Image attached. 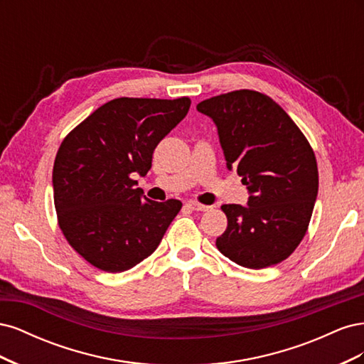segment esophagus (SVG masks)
Wrapping results in <instances>:
<instances>
[{"instance_id":"1","label":"esophagus","mask_w":364,"mask_h":364,"mask_svg":"<svg viewBox=\"0 0 364 364\" xmlns=\"http://www.w3.org/2000/svg\"><path fill=\"white\" fill-rule=\"evenodd\" d=\"M186 206H188L190 209H193V211H209V209H211V206L202 205L199 202H188V203H186Z\"/></svg>"}]
</instances>
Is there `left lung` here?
<instances>
[{
    "instance_id": "1",
    "label": "left lung",
    "mask_w": 364,
    "mask_h": 364,
    "mask_svg": "<svg viewBox=\"0 0 364 364\" xmlns=\"http://www.w3.org/2000/svg\"><path fill=\"white\" fill-rule=\"evenodd\" d=\"M218 130L226 167L237 170L249 205H223L228 228L217 249L240 266L264 269L289 258L310 225L318 190L314 151L266 94L238 90L197 105Z\"/></svg>"
}]
</instances>
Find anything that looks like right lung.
<instances>
[{
    "mask_svg": "<svg viewBox=\"0 0 364 364\" xmlns=\"http://www.w3.org/2000/svg\"><path fill=\"white\" fill-rule=\"evenodd\" d=\"M188 97H121L63 138L53 167L54 208L68 245L94 267L119 273L150 257L182 202H153L132 176H146L159 141L188 114Z\"/></svg>",
    "mask_w": 364,
    "mask_h": 364,
    "instance_id": "obj_1",
    "label": "right lung"
}]
</instances>
